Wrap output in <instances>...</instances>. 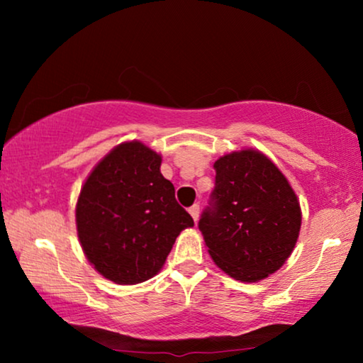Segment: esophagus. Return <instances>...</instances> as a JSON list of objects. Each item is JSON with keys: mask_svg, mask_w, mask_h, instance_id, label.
Listing matches in <instances>:
<instances>
[{"mask_svg": "<svg viewBox=\"0 0 363 363\" xmlns=\"http://www.w3.org/2000/svg\"><path fill=\"white\" fill-rule=\"evenodd\" d=\"M188 211H190V215H191L193 220L198 221V216H200V205H198V203H195V205L188 208Z\"/></svg>", "mask_w": 363, "mask_h": 363, "instance_id": "34e87169", "label": "esophagus"}]
</instances>
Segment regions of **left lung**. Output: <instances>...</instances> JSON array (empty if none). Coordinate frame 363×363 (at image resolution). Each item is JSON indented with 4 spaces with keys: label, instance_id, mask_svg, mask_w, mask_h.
<instances>
[{
    "label": "left lung",
    "instance_id": "obj_1",
    "mask_svg": "<svg viewBox=\"0 0 363 363\" xmlns=\"http://www.w3.org/2000/svg\"><path fill=\"white\" fill-rule=\"evenodd\" d=\"M215 190L198 223L215 264L242 282L266 279L287 261L301 206L282 172L252 148L215 162Z\"/></svg>",
    "mask_w": 363,
    "mask_h": 363
}]
</instances>
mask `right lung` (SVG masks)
<instances>
[{
    "label": "right lung",
    "mask_w": 363,
    "mask_h": 363,
    "mask_svg": "<svg viewBox=\"0 0 363 363\" xmlns=\"http://www.w3.org/2000/svg\"><path fill=\"white\" fill-rule=\"evenodd\" d=\"M162 157L123 142L94 167L76 205L77 236L94 269L116 284H138L165 264L193 218L160 173Z\"/></svg>",
    "instance_id": "add662e5"
}]
</instances>
